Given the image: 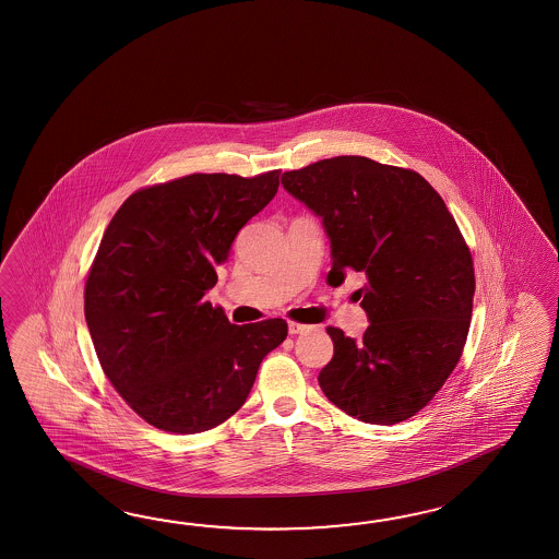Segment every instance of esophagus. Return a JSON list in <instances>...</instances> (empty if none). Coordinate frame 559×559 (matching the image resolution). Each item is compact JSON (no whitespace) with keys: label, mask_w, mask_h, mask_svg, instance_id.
Wrapping results in <instances>:
<instances>
[{"label":"esophagus","mask_w":559,"mask_h":559,"mask_svg":"<svg viewBox=\"0 0 559 559\" xmlns=\"http://www.w3.org/2000/svg\"><path fill=\"white\" fill-rule=\"evenodd\" d=\"M308 330H310V325L298 324V322H289V324H287V332H289L292 336L304 334V332H308Z\"/></svg>","instance_id":"34e87169"}]
</instances>
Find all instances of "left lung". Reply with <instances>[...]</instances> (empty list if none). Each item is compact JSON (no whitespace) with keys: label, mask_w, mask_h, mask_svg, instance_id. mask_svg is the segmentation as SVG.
I'll use <instances>...</instances> for the list:
<instances>
[{"label":"left lung","mask_w":559,"mask_h":559,"mask_svg":"<svg viewBox=\"0 0 559 559\" xmlns=\"http://www.w3.org/2000/svg\"><path fill=\"white\" fill-rule=\"evenodd\" d=\"M324 225L337 287L366 273L356 294L362 340L328 328L334 356L318 377L330 403L370 425L415 416L451 377L467 340L475 272L453 215L418 173L366 156H334L282 177Z\"/></svg>","instance_id":"8db88e82"}]
</instances>
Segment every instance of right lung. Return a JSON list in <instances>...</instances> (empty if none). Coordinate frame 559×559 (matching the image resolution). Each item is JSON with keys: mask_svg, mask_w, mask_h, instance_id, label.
<instances>
[{"mask_svg": "<svg viewBox=\"0 0 559 559\" xmlns=\"http://www.w3.org/2000/svg\"><path fill=\"white\" fill-rule=\"evenodd\" d=\"M277 187L280 170L195 173L132 193L108 223L84 316L106 377L156 429L193 435L225 423L286 340L280 318L235 325L203 299Z\"/></svg>", "mask_w": 559, "mask_h": 559, "instance_id": "obj_1", "label": "right lung"}]
</instances>
